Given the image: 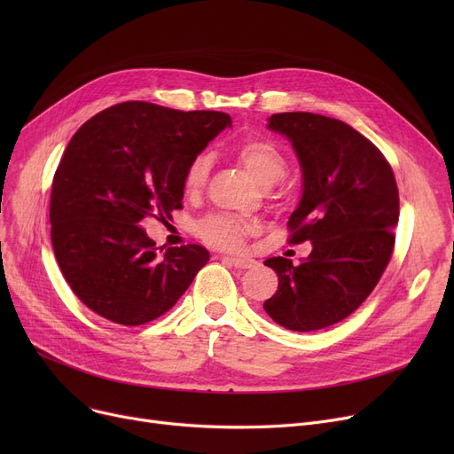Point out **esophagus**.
<instances>
[{
    "instance_id": "esophagus-1",
    "label": "esophagus",
    "mask_w": 454,
    "mask_h": 454,
    "mask_svg": "<svg viewBox=\"0 0 454 454\" xmlns=\"http://www.w3.org/2000/svg\"><path fill=\"white\" fill-rule=\"evenodd\" d=\"M224 261H228L230 265H233L235 269H250L255 265V261L250 257H241V255H221Z\"/></svg>"
}]
</instances>
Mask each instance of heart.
<instances>
[{
  "label": "heart",
  "instance_id": "1",
  "mask_svg": "<svg viewBox=\"0 0 454 454\" xmlns=\"http://www.w3.org/2000/svg\"><path fill=\"white\" fill-rule=\"evenodd\" d=\"M235 156L259 185L272 187L285 176V158L269 139H247L235 147ZM209 167L211 158L206 153L197 154L187 163L182 180L185 195H197L204 187ZM252 230L254 224L250 221L226 213L209 215L197 224L200 239L219 248H239Z\"/></svg>",
  "mask_w": 454,
  "mask_h": 454
}]
</instances>
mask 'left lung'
I'll use <instances>...</instances> for the list:
<instances>
[{
	"mask_svg": "<svg viewBox=\"0 0 454 454\" xmlns=\"http://www.w3.org/2000/svg\"><path fill=\"white\" fill-rule=\"evenodd\" d=\"M267 127L291 141L300 161L291 243L311 241L313 250L298 267L285 257L265 261L279 283L263 307L285 329H324L356 311L388 265L399 221L395 178L373 143L339 119L283 112Z\"/></svg>",
	"mask_w": 454,
	"mask_h": 454,
	"instance_id": "obj_1",
	"label": "left lung"
}]
</instances>
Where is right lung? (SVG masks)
I'll use <instances>...</instances> for the list:
<instances>
[{
    "label": "right lung",
    "instance_id": "right-lung-1",
    "mask_svg": "<svg viewBox=\"0 0 454 454\" xmlns=\"http://www.w3.org/2000/svg\"><path fill=\"white\" fill-rule=\"evenodd\" d=\"M231 119L143 101L110 106L67 143L51 189V241L79 300L99 317L147 324L178 301L209 261L199 245L158 252L141 228L182 206L187 163Z\"/></svg>",
    "mask_w": 454,
    "mask_h": 454
}]
</instances>
